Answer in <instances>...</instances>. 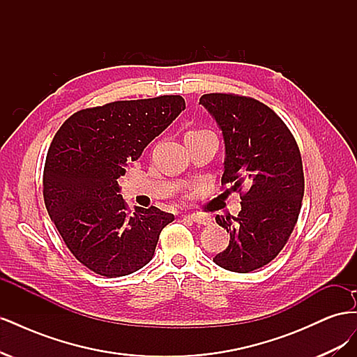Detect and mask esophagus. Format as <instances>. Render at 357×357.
Returning <instances> with one entry per match:
<instances>
[{"label": "esophagus", "instance_id": "34e87169", "mask_svg": "<svg viewBox=\"0 0 357 357\" xmlns=\"http://www.w3.org/2000/svg\"><path fill=\"white\" fill-rule=\"evenodd\" d=\"M188 218L192 220V222H195V223H198V225H210L211 223V219L210 218H207V215H201V214H189Z\"/></svg>", "mask_w": 357, "mask_h": 357}]
</instances>
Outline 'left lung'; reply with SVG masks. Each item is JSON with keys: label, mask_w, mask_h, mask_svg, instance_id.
Masks as SVG:
<instances>
[{"label": "left lung", "mask_w": 357, "mask_h": 357, "mask_svg": "<svg viewBox=\"0 0 357 357\" xmlns=\"http://www.w3.org/2000/svg\"><path fill=\"white\" fill-rule=\"evenodd\" d=\"M199 104L223 134L222 185L241 195L236 218L215 215L231 240L213 261L232 273H250L282 252L298 222L304 198L299 147L282 119L250 96L205 93Z\"/></svg>", "instance_id": "obj_1"}]
</instances>
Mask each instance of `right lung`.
<instances>
[{
    "label": "right lung",
    "instance_id": "1",
    "mask_svg": "<svg viewBox=\"0 0 357 357\" xmlns=\"http://www.w3.org/2000/svg\"><path fill=\"white\" fill-rule=\"evenodd\" d=\"M185 109L180 95L114 101L74 113L53 138L43 172L46 208L68 250L95 274L142 269L174 220L156 207L131 214L117 180Z\"/></svg>",
    "mask_w": 357,
    "mask_h": 357
}]
</instances>
